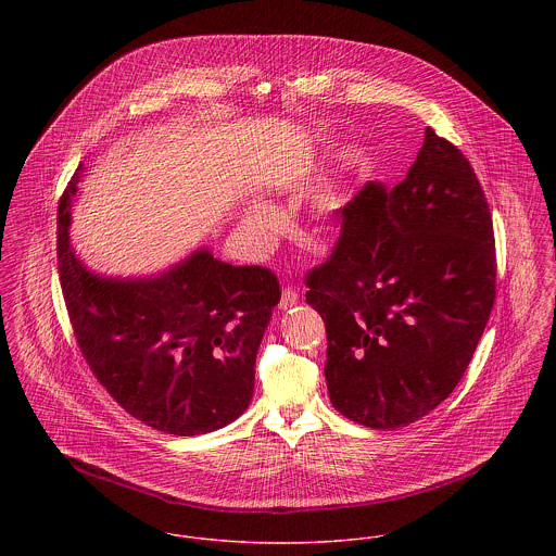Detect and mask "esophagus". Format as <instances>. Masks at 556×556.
Listing matches in <instances>:
<instances>
[{
  "label": "esophagus",
  "mask_w": 556,
  "mask_h": 556,
  "mask_svg": "<svg viewBox=\"0 0 556 556\" xmlns=\"http://www.w3.org/2000/svg\"><path fill=\"white\" fill-rule=\"evenodd\" d=\"M298 293L293 291V289H282V293H280V311H289V308H293L295 304H298Z\"/></svg>",
  "instance_id": "obj_1"
}]
</instances>
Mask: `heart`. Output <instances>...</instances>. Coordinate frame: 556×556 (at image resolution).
<instances>
[{"label":"heart","mask_w":556,"mask_h":556,"mask_svg":"<svg viewBox=\"0 0 556 556\" xmlns=\"http://www.w3.org/2000/svg\"><path fill=\"white\" fill-rule=\"evenodd\" d=\"M274 214L265 207V205H250L243 214H241V220H239V227L241 231L248 236V238L256 239V241H263L267 238L269 229L274 227Z\"/></svg>","instance_id":"obj_1"}]
</instances>
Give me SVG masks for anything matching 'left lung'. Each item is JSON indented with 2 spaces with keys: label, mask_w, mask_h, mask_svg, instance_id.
<instances>
[{
  "label": "left lung",
  "mask_w": 556,
  "mask_h": 556,
  "mask_svg": "<svg viewBox=\"0 0 556 556\" xmlns=\"http://www.w3.org/2000/svg\"><path fill=\"white\" fill-rule=\"evenodd\" d=\"M492 218L463 152L426 128L396 188L366 184L342 210L331 256L306 280L325 320L336 410L394 430L463 379L494 304Z\"/></svg>",
  "instance_id": "8db88e82"
}]
</instances>
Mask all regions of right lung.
I'll return each mask as SVG.
<instances>
[{"instance_id": "1", "label": "right lung", "mask_w": 556, "mask_h": 556, "mask_svg": "<svg viewBox=\"0 0 556 556\" xmlns=\"http://www.w3.org/2000/svg\"><path fill=\"white\" fill-rule=\"evenodd\" d=\"M79 164L58 214V265L80 353L96 379L154 430L197 437L248 408L254 362L280 302L276 276L207 245L150 276H104L71 243Z\"/></svg>"}]
</instances>
